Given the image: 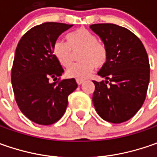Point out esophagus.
<instances>
[{
    "mask_svg": "<svg viewBox=\"0 0 157 157\" xmlns=\"http://www.w3.org/2000/svg\"><path fill=\"white\" fill-rule=\"evenodd\" d=\"M76 81H77V84H78V85H82V84L85 82V80H84V79H77Z\"/></svg>",
    "mask_w": 157,
    "mask_h": 157,
    "instance_id": "esophagus-1",
    "label": "esophagus"
}]
</instances>
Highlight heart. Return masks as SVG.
<instances>
[{"instance_id":"obj_1","label":"heart","mask_w":157,"mask_h":157,"mask_svg":"<svg viewBox=\"0 0 157 157\" xmlns=\"http://www.w3.org/2000/svg\"><path fill=\"white\" fill-rule=\"evenodd\" d=\"M80 51L79 59L81 62L72 63L74 53ZM55 58L66 70V76L77 79H84L91 74L94 66L100 68L107 61L108 52L104 44L98 42L97 36L86 29H78L67 36V43L57 40L52 46Z\"/></svg>"}]
</instances>
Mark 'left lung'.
Segmentation results:
<instances>
[{
	"label": "left lung",
	"mask_w": 157,
	"mask_h": 157,
	"mask_svg": "<svg viewBox=\"0 0 157 157\" xmlns=\"http://www.w3.org/2000/svg\"><path fill=\"white\" fill-rule=\"evenodd\" d=\"M105 44L108 57L98 74L105 81H94L93 102L103 120L121 123L133 117L146 98L149 62L144 46L128 29L112 23L90 26Z\"/></svg>",
	"instance_id": "obj_1"
}]
</instances>
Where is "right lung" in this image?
<instances>
[{"instance_id": "right-lung-1", "label": "right lung", "mask_w": 157, "mask_h": 157, "mask_svg": "<svg viewBox=\"0 0 157 157\" xmlns=\"http://www.w3.org/2000/svg\"><path fill=\"white\" fill-rule=\"evenodd\" d=\"M73 25L44 22L22 36L15 50L11 82L16 103L31 121L51 125L63 115L68 96L78 85L74 78L57 79L63 72L52 53L58 36Z\"/></svg>"}]
</instances>
